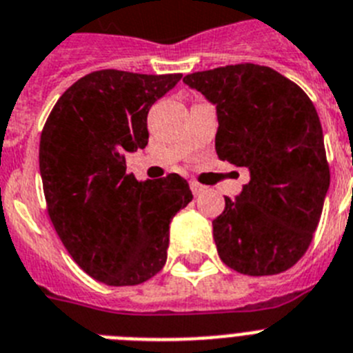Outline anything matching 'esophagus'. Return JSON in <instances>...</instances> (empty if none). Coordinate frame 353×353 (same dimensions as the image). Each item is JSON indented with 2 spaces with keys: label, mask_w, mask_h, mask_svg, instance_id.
Returning <instances> with one entry per match:
<instances>
[{
  "label": "esophagus",
  "mask_w": 353,
  "mask_h": 353,
  "mask_svg": "<svg viewBox=\"0 0 353 353\" xmlns=\"http://www.w3.org/2000/svg\"><path fill=\"white\" fill-rule=\"evenodd\" d=\"M190 188H192V194H194L195 197H199V195H202L204 192H206V186L199 185V183H195V181H192V183H190Z\"/></svg>",
  "instance_id": "obj_1"
}]
</instances>
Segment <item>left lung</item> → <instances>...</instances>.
I'll use <instances>...</instances> for the list:
<instances>
[{
	"mask_svg": "<svg viewBox=\"0 0 353 353\" xmlns=\"http://www.w3.org/2000/svg\"><path fill=\"white\" fill-rule=\"evenodd\" d=\"M216 106L214 149L250 181L213 220L219 256L245 275H275L304 256L330 185L323 131L302 88L254 63L183 78Z\"/></svg>",
	"mask_w": 353,
	"mask_h": 353,
	"instance_id": "obj_1",
	"label": "left lung"
}]
</instances>
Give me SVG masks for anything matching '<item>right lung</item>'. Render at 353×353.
Returning a JSON list of instances; mask_svg holds the SVG:
<instances>
[{
	"instance_id": "add662e5",
	"label": "right lung",
	"mask_w": 353,
	"mask_h": 353,
	"mask_svg": "<svg viewBox=\"0 0 353 353\" xmlns=\"http://www.w3.org/2000/svg\"><path fill=\"white\" fill-rule=\"evenodd\" d=\"M181 78L96 70L63 92L42 130L49 219L79 268L108 286L145 283L163 268L170 222L194 199L177 174L125 172V152L149 140L147 113Z\"/></svg>"
}]
</instances>
